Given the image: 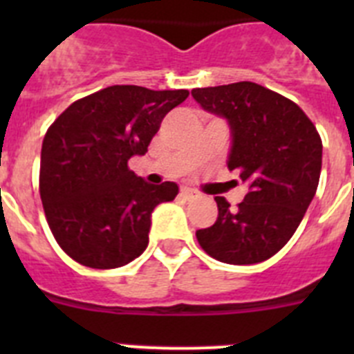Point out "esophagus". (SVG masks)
Listing matches in <instances>:
<instances>
[{
	"label": "esophagus",
	"instance_id": "34e87169",
	"mask_svg": "<svg viewBox=\"0 0 354 354\" xmlns=\"http://www.w3.org/2000/svg\"><path fill=\"white\" fill-rule=\"evenodd\" d=\"M180 196H183V198H186V200H192V198H195V196H196V192H195V189H192V187L183 186V187H180Z\"/></svg>",
	"mask_w": 354,
	"mask_h": 354
}]
</instances>
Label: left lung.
<instances>
[{
    "mask_svg": "<svg viewBox=\"0 0 354 354\" xmlns=\"http://www.w3.org/2000/svg\"><path fill=\"white\" fill-rule=\"evenodd\" d=\"M192 95L227 120V167L248 186L237 207L216 196L218 218L196 230V239L220 262L268 261L292 237L315 195L323 165L317 129L298 104L252 81L195 88Z\"/></svg>",
    "mask_w": 354,
    "mask_h": 354,
    "instance_id": "left-lung-1",
    "label": "left lung"
}]
</instances>
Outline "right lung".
I'll return each instance as SVG.
<instances>
[{"mask_svg": "<svg viewBox=\"0 0 354 354\" xmlns=\"http://www.w3.org/2000/svg\"><path fill=\"white\" fill-rule=\"evenodd\" d=\"M187 90L115 84L72 102L53 122L40 154V198L53 236L68 257L113 270L149 245L152 211L179 193L127 168L143 156L168 111Z\"/></svg>", "mask_w": 354, "mask_h": 354, "instance_id": "add662e5", "label": "right lung"}]
</instances>
